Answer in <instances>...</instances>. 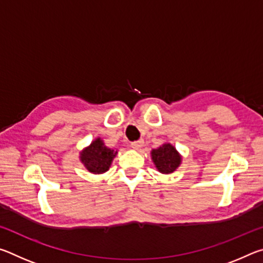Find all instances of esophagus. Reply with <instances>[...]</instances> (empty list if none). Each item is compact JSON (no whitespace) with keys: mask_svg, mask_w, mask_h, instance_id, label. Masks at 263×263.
<instances>
[{"mask_svg":"<svg viewBox=\"0 0 263 263\" xmlns=\"http://www.w3.org/2000/svg\"><path fill=\"white\" fill-rule=\"evenodd\" d=\"M142 145H144V141H142L141 139L131 142V147H132L133 149H139V148L142 147Z\"/></svg>","mask_w":263,"mask_h":263,"instance_id":"34e87169","label":"esophagus"}]
</instances>
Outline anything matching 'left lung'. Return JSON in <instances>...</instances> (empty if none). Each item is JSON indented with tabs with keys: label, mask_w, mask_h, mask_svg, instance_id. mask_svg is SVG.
<instances>
[{
	"label": "left lung",
	"mask_w": 263,
	"mask_h": 263,
	"mask_svg": "<svg viewBox=\"0 0 263 263\" xmlns=\"http://www.w3.org/2000/svg\"><path fill=\"white\" fill-rule=\"evenodd\" d=\"M152 160L158 171L162 174H171L181 164L182 157L172 144H163L152 151Z\"/></svg>",
	"instance_id": "1"
}]
</instances>
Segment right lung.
<instances>
[{
	"mask_svg": "<svg viewBox=\"0 0 263 263\" xmlns=\"http://www.w3.org/2000/svg\"><path fill=\"white\" fill-rule=\"evenodd\" d=\"M116 154L117 151L106 147L103 140L97 138L80 153V160L92 174H102L109 171Z\"/></svg>",
	"mask_w": 263,
	"mask_h": 263,
	"instance_id": "add662e5",
	"label": "right lung"
}]
</instances>
